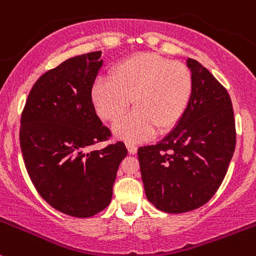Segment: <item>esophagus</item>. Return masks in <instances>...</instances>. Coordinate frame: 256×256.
<instances>
[{"label": "esophagus", "instance_id": "1", "mask_svg": "<svg viewBox=\"0 0 256 256\" xmlns=\"http://www.w3.org/2000/svg\"><path fill=\"white\" fill-rule=\"evenodd\" d=\"M126 148H128V152L132 154V155H134V154L138 152V146L132 145V144H126Z\"/></svg>", "mask_w": 256, "mask_h": 256}]
</instances>
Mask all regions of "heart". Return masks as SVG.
<instances>
[{
  "mask_svg": "<svg viewBox=\"0 0 256 256\" xmlns=\"http://www.w3.org/2000/svg\"><path fill=\"white\" fill-rule=\"evenodd\" d=\"M194 80L190 68L154 52L128 57L114 66L108 80L91 88V101L104 121L112 122L130 108L134 112L114 125V134L126 141L166 135L180 124L190 105Z\"/></svg>",
  "mask_w": 256,
  "mask_h": 256,
  "instance_id": "1",
  "label": "heart"
}]
</instances>
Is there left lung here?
Masks as SVG:
<instances>
[{
    "instance_id": "obj_1",
    "label": "left lung",
    "mask_w": 256,
    "mask_h": 256,
    "mask_svg": "<svg viewBox=\"0 0 256 256\" xmlns=\"http://www.w3.org/2000/svg\"><path fill=\"white\" fill-rule=\"evenodd\" d=\"M188 68L194 90L185 116L160 142L138 150L146 198L170 214L195 210L214 196L236 144L226 88L196 60L188 58Z\"/></svg>"
}]
</instances>
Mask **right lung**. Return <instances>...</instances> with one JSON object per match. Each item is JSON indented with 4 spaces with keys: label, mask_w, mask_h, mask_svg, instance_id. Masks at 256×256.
I'll return each mask as SVG.
<instances>
[{
    "label": "right lung",
    "mask_w": 256,
    "mask_h": 256,
    "mask_svg": "<svg viewBox=\"0 0 256 256\" xmlns=\"http://www.w3.org/2000/svg\"><path fill=\"white\" fill-rule=\"evenodd\" d=\"M100 57L101 51L71 57L44 72L21 115L20 145L32 184L47 204L75 218L108 206L118 165L128 155L121 141L88 151L111 138L91 101Z\"/></svg>",
    "instance_id": "add662e5"
}]
</instances>
